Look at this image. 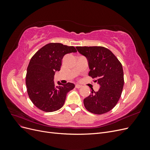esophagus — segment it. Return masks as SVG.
I'll return each mask as SVG.
<instances>
[{"instance_id": "1", "label": "esophagus", "mask_w": 150, "mask_h": 150, "mask_svg": "<svg viewBox=\"0 0 150 150\" xmlns=\"http://www.w3.org/2000/svg\"><path fill=\"white\" fill-rule=\"evenodd\" d=\"M75 87H76V88H81V87H82V86H81V85H79V84H76V86H75Z\"/></svg>"}]
</instances>
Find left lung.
<instances>
[{
  "instance_id": "left-lung-1",
  "label": "left lung",
  "mask_w": 150,
  "mask_h": 150,
  "mask_svg": "<svg viewBox=\"0 0 150 150\" xmlns=\"http://www.w3.org/2000/svg\"><path fill=\"white\" fill-rule=\"evenodd\" d=\"M78 51L88 59L89 76L100 85L98 91L92 89L84 99L88 111L102 115L111 111L118 102L124 86L121 63L110 50L102 46H78Z\"/></svg>"
}]
</instances>
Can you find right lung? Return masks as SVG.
Returning <instances> with one entry per match:
<instances>
[{
  "label": "right lung",
  "mask_w": 150,
  "mask_h": 150,
  "mask_svg": "<svg viewBox=\"0 0 150 150\" xmlns=\"http://www.w3.org/2000/svg\"><path fill=\"white\" fill-rule=\"evenodd\" d=\"M74 46L61 43L45 45L32 57L27 69L25 84L31 101L45 112L56 111L64 105L66 95L75 85L67 83L56 86L54 82L56 71H59L63 57L76 52Z\"/></svg>",
  "instance_id": "1"
}]
</instances>
